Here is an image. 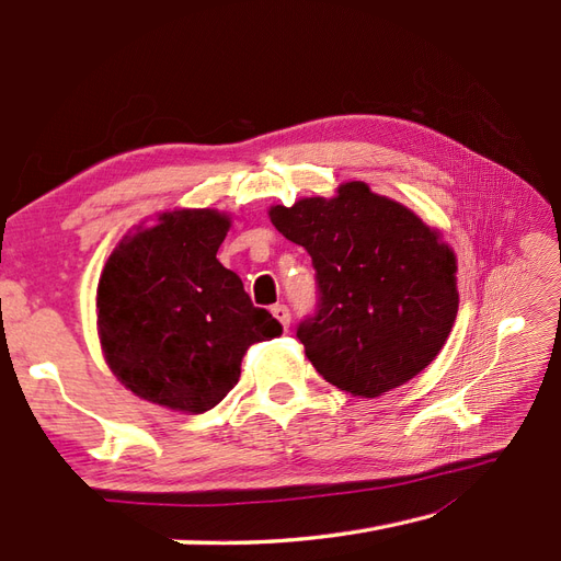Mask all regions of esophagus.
<instances>
[{"mask_svg":"<svg viewBox=\"0 0 561 561\" xmlns=\"http://www.w3.org/2000/svg\"><path fill=\"white\" fill-rule=\"evenodd\" d=\"M272 313H274V318H277V321L282 323V328L284 331H287L289 328V323H291V313H289V309L284 304H277V306H272Z\"/></svg>","mask_w":561,"mask_h":561,"instance_id":"1","label":"esophagus"}]
</instances>
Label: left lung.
<instances>
[{"label": "left lung", "mask_w": 561, "mask_h": 561, "mask_svg": "<svg viewBox=\"0 0 561 561\" xmlns=\"http://www.w3.org/2000/svg\"><path fill=\"white\" fill-rule=\"evenodd\" d=\"M270 221L313 260L321 304L296 335L325 381L377 399L440 355L459 309L440 230L365 182L270 206Z\"/></svg>", "instance_id": "obj_1"}]
</instances>
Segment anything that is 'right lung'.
Wrapping results in <instances>:
<instances>
[{"label": "right lung", "mask_w": 561, "mask_h": 561, "mask_svg": "<svg viewBox=\"0 0 561 561\" xmlns=\"http://www.w3.org/2000/svg\"><path fill=\"white\" fill-rule=\"evenodd\" d=\"M230 216L174 208L118 240L96 287V333L114 377L138 399L204 413L236 387L245 350L282 335L236 272L216 260Z\"/></svg>", "instance_id": "add662e5"}]
</instances>
